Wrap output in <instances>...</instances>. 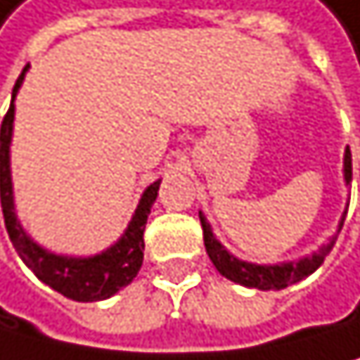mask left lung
I'll use <instances>...</instances> for the list:
<instances>
[{
    "mask_svg": "<svg viewBox=\"0 0 360 360\" xmlns=\"http://www.w3.org/2000/svg\"><path fill=\"white\" fill-rule=\"evenodd\" d=\"M343 179H345V186H349V181H352V152H349V148H345V156H343ZM345 215H347V210L343 212V217H340V221H338V229L332 237H329V242L323 244L311 255H304L300 259H291V262H280V264H255V262H246V259L235 257L233 253L226 251V246H221V242L215 237V233H212L206 215L199 210L201 229H204L206 253L210 257V262L215 264V269L224 278H229L231 282H237V285L251 287V289H262V291L285 289L289 285H295V282L304 280L307 276H311L314 271L325 262L329 251L334 248L336 237H338L340 229H343Z\"/></svg>",
    "mask_w": 360,
    "mask_h": 360,
    "instance_id": "1",
    "label": "left lung"
}]
</instances>
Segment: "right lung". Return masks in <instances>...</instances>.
<instances>
[{
	"mask_svg": "<svg viewBox=\"0 0 360 360\" xmlns=\"http://www.w3.org/2000/svg\"><path fill=\"white\" fill-rule=\"evenodd\" d=\"M26 71H28V65L15 82L11 109H8V114L4 116L0 129V197L6 231H8V237L17 255L22 257V262L31 269L44 285L56 289L58 293L65 295V298L78 300V302L112 298L114 293H118L136 278L139 269L143 264V251H145L143 231H145V224H148L152 204L156 201V195H159L161 179H156L154 184L145 188V193L141 195V201L127 224L125 233L120 235L112 246L105 248V251L96 255H86V257H80V255L75 257V255L51 253L44 246H39L33 237L26 233L22 221L17 219L13 179H11L15 98L24 82Z\"/></svg>",
	"mask_w": 360,
	"mask_h": 360,
	"instance_id": "add662e5",
	"label": "right lung"
}]
</instances>
